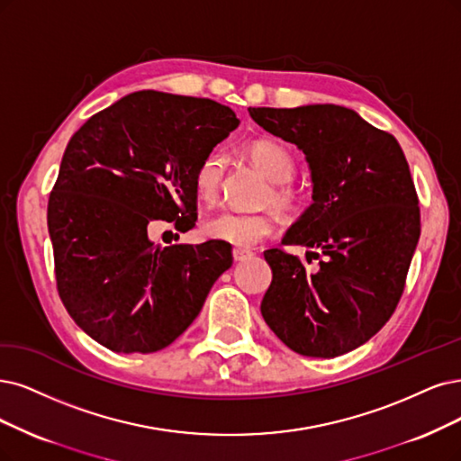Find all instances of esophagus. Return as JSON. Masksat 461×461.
Instances as JSON below:
<instances>
[{
  "mask_svg": "<svg viewBox=\"0 0 461 461\" xmlns=\"http://www.w3.org/2000/svg\"><path fill=\"white\" fill-rule=\"evenodd\" d=\"M231 254H233V260L235 262H243V260H247L250 257V252L243 250V249H233Z\"/></svg>",
  "mask_w": 461,
  "mask_h": 461,
  "instance_id": "esophagus-1",
  "label": "esophagus"
}]
</instances>
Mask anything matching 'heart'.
I'll return each instance as SVG.
<instances>
[{"mask_svg":"<svg viewBox=\"0 0 461 461\" xmlns=\"http://www.w3.org/2000/svg\"><path fill=\"white\" fill-rule=\"evenodd\" d=\"M249 159L257 165L262 173L276 182L271 187L269 199L276 207L288 211L293 209L298 197L293 187L283 185L294 175V159L283 146L271 140H257L247 148ZM226 173V158L224 153L214 149L204 156L195 170L194 184L195 192L204 203H214L221 180ZM276 230V218L269 212H241V211H221L209 216L203 221V233L209 240L228 243L240 249H250L258 245L266 237Z\"/></svg>","mask_w":461,"mask_h":461,"instance_id":"heart-1","label":"heart"}]
</instances>
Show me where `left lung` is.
Wrapping results in <instances>:
<instances>
[{
	"label": "left lung",
	"mask_w": 461,
	"mask_h": 461,
	"mask_svg": "<svg viewBox=\"0 0 461 461\" xmlns=\"http://www.w3.org/2000/svg\"><path fill=\"white\" fill-rule=\"evenodd\" d=\"M249 113L303 151L313 203L283 243L319 260L305 269L293 254L266 250L274 279L262 317L293 351L332 359L368 342L397 308L420 240L411 168L395 136L355 110L308 104Z\"/></svg>",
	"instance_id": "1"
}]
</instances>
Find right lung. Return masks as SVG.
Wrapping results in <instances>:
<instances>
[{"label": "right lung", "instance_id": "obj_1", "mask_svg": "<svg viewBox=\"0 0 461 461\" xmlns=\"http://www.w3.org/2000/svg\"><path fill=\"white\" fill-rule=\"evenodd\" d=\"M237 127L214 100L139 91L95 113L68 142L47 226L60 300L98 344L115 353L173 344L231 267L226 243L161 247L148 226H195V170Z\"/></svg>", "mask_w": 461, "mask_h": 461}]
</instances>
